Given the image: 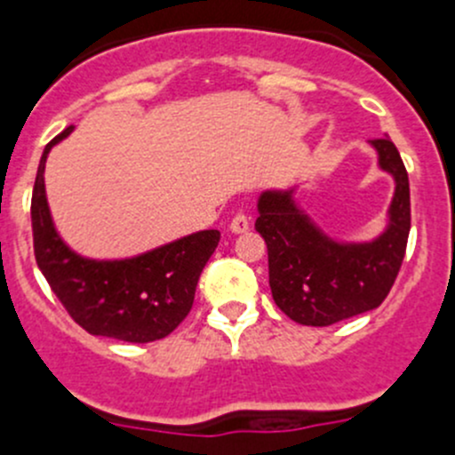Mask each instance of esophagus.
<instances>
[{"label": "esophagus", "mask_w": 455, "mask_h": 455, "mask_svg": "<svg viewBox=\"0 0 455 455\" xmlns=\"http://www.w3.org/2000/svg\"><path fill=\"white\" fill-rule=\"evenodd\" d=\"M249 227H251L249 215L242 213V211H240V213L233 215L231 224H228V228H231V233H246V231H249Z\"/></svg>", "instance_id": "obj_1"}]
</instances>
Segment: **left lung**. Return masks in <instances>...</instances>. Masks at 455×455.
Segmentation results:
<instances>
[{
  "label": "left lung",
  "instance_id": "left-lung-1",
  "mask_svg": "<svg viewBox=\"0 0 455 455\" xmlns=\"http://www.w3.org/2000/svg\"><path fill=\"white\" fill-rule=\"evenodd\" d=\"M380 172L394 180L385 228L371 240L325 233L295 198L297 185L266 189L255 228L268 249V283L283 315L301 325H332L379 308L387 297L410 235V180L394 142L370 140Z\"/></svg>",
  "mask_w": 455,
  "mask_h": 455
}]
</instances>
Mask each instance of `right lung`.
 I'll return each mask as SVG.
<instances>
[{"label": "right lung", "instance_id": "obj_1", "mask_svg": "<svg viewBox=\"0 0 455 455\" xmlns=\"http://www.w3.org/2000/svg\"><path fill=\"white\" fill-rule=\"evenodd\" d=\"M68 127L41 154L32 189V237L36 266L72 319L94 337L149 343L167 337L194 306L202 268L213 255L220 231L206 228L121 259L76 253L54 227L45 196V160Z\"/></svg>", "mask_w": 455, "mask_h": 455}]
</instances>
